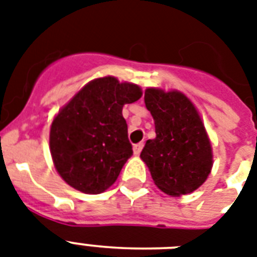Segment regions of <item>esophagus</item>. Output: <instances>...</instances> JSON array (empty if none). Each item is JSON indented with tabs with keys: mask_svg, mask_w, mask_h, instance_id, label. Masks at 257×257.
I'll return each instance as SVG.
<instances>
[{
	"mask_svg": "<svg viewBox=\"0 0 257 257\" xmlns=\"http://www.w3.org/2000/svg\"><path fill=\"white\" fill-rule=\"evenodd\" d=\"M143 147H144L143 143H139V144L133 145V153H135L136 156H139V155L141 153V151H143Z\"/></svg>",
	"mask_w": 257,
	"mask_h": 257,
	"instance_id": "obj_1",
	"label": "esophagus"
}]
</instances>
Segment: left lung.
<instances>
[{
  "mask_svg": "<svg viewBox=\"0 0 257 257\" xmlns=\"http://www.w3.org/2000/svg\"><path fill=\"white\" fill-rule=\"evenodd\" d=\"M145 106L152 114L156 139L148 140L140 157L159 189L171 196L196 191L211 173L213 156L199 112L177 90H145Z\"/></svg>",
  "mask_w": 257,
  "mask_h": 257,
  "instance_id": "8db88e82",
  "label": "left lung"
}]
</instances>
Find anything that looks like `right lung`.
Here are the masks:
<instances>
[{"label":"right lung","mask_w":257,"mask_h":257,"mask_svg":"<svg viewBox=\"0 0 257 257\" xmlns=\"http://www.w3.org/2000/svg\"><path fill=\"white\" fill-rule=\"evenodd\" d=\"M139 85L101 77L88 82L54 117L49 147L66 184L88 195L108 189L133 155L122 106L141 97Z\"/></svg>","instance_id":"1"}]
</instances>
